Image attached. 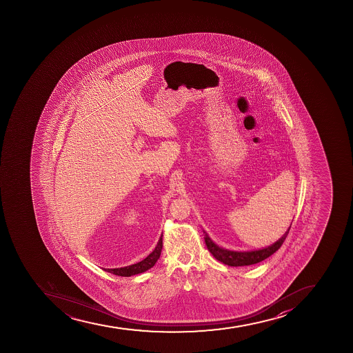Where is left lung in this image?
I'll return each mask as SVG.
<instances>
[{
  "label": "left lung",
  "mask_w": 353,
  "mask_h": 353,
  "mask_svg": "<svg viewBox=\"0 0 353 353\" xmlns=\"http://www.w3.org/2000/svg\"><path fill=\"white\" fill-rule=\"evenodd\" d=\"M290 228L288 229L287 232L276 243L271 245V246L265 247V248H262V250H250V252H234V250H225L222 247H219L216 243H213L212 239L208 236L205 231H204V234H205L204 241H205V245L210 253L212 254L218 261L223 263L225 265H253L256 263L262 262L264 259H268L272 254H274L282 246L284 241H285Z\"/></svg>",
  "instance_id": "8db88e82"
}]
</instances>
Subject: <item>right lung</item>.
Segmentation results:
<instances>
[{
	"mask_svg": "<svg viewBox=\"0 0 353 353\" xmlns=\"http://www.w3.org/2000/svg\"><path fill=\"white\" fill-rule=\"evenodd\" d=\"M163 250V236L157 243L156 248L153 250L150 255L147 256L143 261L133 264V265L125 266L121 268H105V271L110 272L112 274L119 275V276H131V275L139 274L148 271L149 268H152L156 264L157 261L159 259L160 254Z\"/></svg>",
	"mask_w": 353,
	"mask_h": 353,
	"instance_id": "right-lung-1",
	"label": "right lung"
}]
</instances>
